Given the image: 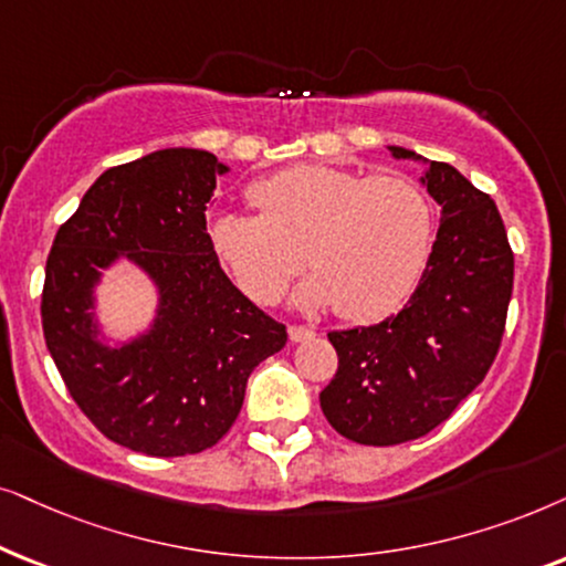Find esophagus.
Masks as SVG:
<instances>
[{
    "label": "esophagus",
    "mask_w": 566,
    "mask_h": 566,
    "mask_svg": "<svg viewBox=\"0 0 566 566\" xmlns=\"http://www.w3.org/2000/svg\"><path fill=\"white\" fill-rule=\"evenodd\" d=\"M315 336V328L311 326H290V342L292 344H300V342H307V338Z\"/></svg>",
    "instance_id": "34e87169"
}]
</instances>
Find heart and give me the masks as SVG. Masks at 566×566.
Instances as JSON below:
<instances>
[{
	"label": "heart",
	"mask_w": 566,
	"mask_h": 566,
	"mask_svg": "<svg viewBox=\"0 0 566 566\" xmlns=\"http://www.w3.org/2000/svg\"><path fill=\"white\" fill-rule=\"evenodd\" d=\"M261 214L222 209L209 243L253 303L271 305L305 263V311L334 305L346 321H378L409 297L432 245V201L398 172L361 176L305 163L251 186Z\"/></svg>",
	"instance_id": "obj_1"
}]
</instances>
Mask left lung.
<instances>
[{"instance_id": "left-lung-1", "label": "left lung", "mask_w": 566, "mask_h": 566, "mask_svg": "<svg viewBox=\"0 0 566 566\" xmlns=\"http://www.w3.org/2000/svg\"><path fill=\"white\" fill-rule=\"evenodd\" d=\"M388 153L424 165L419 184L442 214L409 303L375 326L328 334L338 370L321 390V409L359 446H398L432 432L484 380L515 274L507 232L486 193L453 165L396 145Z\"/></svg>"}]
</instances>
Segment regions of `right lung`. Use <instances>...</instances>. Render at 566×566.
I'll return each instance as SVG.
<instances>
[{
	"mask_svg": "<svg viewBox=\"0 0 566 566\" xmlns=\"http://www.w3.org/2000/svg\"><path fill=\"white\" fill-rule=\"evenodd\" d=\"M230 168L207 149L168 147L105 170L59 228L46 261V346L85 417L118 446L155 458L217 446L253 367L287 328L230 282L212 251L207 209ZM132 262L156 287L150 326L111 345L96 289Z\"/></svg>",
	"mask_w": 566,
	"mask_h": 566,
	"instance_id": "add662e5",
	"label": "right lung"
}]
</instances>
